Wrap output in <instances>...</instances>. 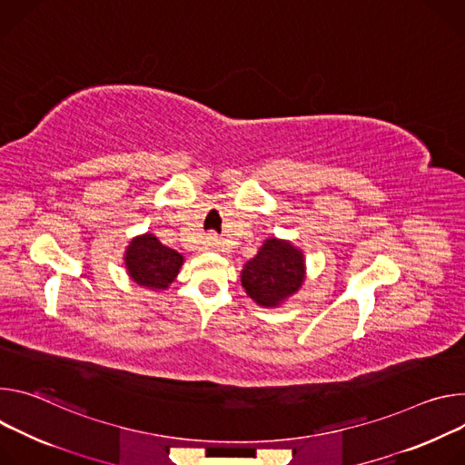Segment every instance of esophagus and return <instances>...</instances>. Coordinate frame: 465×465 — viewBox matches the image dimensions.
<instances>
[{"mask_svg": "<svg viewBox=\"0 0 465 465\" xmlns=\"http://www.w3.org/2000/svg\"><path fill=\"white\" fill-rule=\"evenodd\" d=\"M216 232H209L206 234V238H204V249H213L214 245H216Z\"/></svg>", "mask_w": 465, "mask_h": 465, "instance_id": "obj_1", "label": "esophagus"}]
</instances>
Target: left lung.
<instances>
[{"label":"left lung","mask_w":465,"mask_h":465,"mask_svg":"<svg viewBox=\"0 0 465 465\" xmlns=\"http://www.w3.org/2000/svg\"><path fill=\"white\" fill-rule=\"evenodd\" d=\"M302 252L292 243L270 238L242 270V286L262 306H277L302 284Z\"/></svg>","instance_id":"left-lung-1"}]
</instances>
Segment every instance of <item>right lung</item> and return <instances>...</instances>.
<instances>
[{"label":"right lung","mask_w":465,"mask_h":465,"mask_svg":"<svg viewBox=\"0 0 465 465\" xmlns=\"http://www.w3.org/2000/svg\"><path fill=\"white\" fill-rule=\"evenodd\" d=\"M183 254L163 245L153 234L138 236L125 252V266L131 279L151 290H164L177 277Z\"/></svg>","instance_id":"right-lung-1"}]
</instances>
